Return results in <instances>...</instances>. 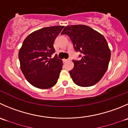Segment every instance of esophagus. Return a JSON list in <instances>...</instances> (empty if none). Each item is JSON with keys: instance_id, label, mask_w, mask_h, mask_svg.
<instances>
[{"instance_id": "1", "label": "esophagus", "mask_w": 128, "mask_h": 128, "mask_svg": "<svg viewBox=\"0 0 128 128\" xmlns=\"http://www.w3.org/2000/svg\"><path fill=\"white\" fill-rule=\"evenodd\" d=\"M64 62H68V61H69V60H70V59H64Z\"/></svg>"}]
</instances>
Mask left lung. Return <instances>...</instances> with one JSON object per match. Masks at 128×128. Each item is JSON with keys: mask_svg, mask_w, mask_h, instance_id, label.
Masks as SVG:
<instances>
[{"mask_svg": "<svg viewBox=\"0 0 128 128\" xmlns=\"http://www.w3.org/2000/svg\"><path fill=\"white\" fill-rule=\"evenodd\" d=\"M61 34L70 38L74 50L80 52V60H73L74 68L69 71L73 82L81 87L98 82L104 75L111 58V50L104 37L85 25L66 26Z\"/></svg>", "mask_w": 128, "mask_h": 128, "instance_id": "obj_1", "label": "left lung"}]
</instances>
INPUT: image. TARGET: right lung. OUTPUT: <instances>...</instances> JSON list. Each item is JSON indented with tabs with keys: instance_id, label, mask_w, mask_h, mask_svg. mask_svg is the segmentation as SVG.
I'll return each instance as SVG.
<instances>
[{
	"instance_id": "1",
	"label": "right lung",
	"mask_w": 128,
	"mask_h": 128,
	"mask_svg": "<svg viewBox=\"0 0 128 128\" xmlns=\"http://www.w3.org/2000/svg\"><path fill=\"white\" fill-rule=\"evenodd\" d=\"M64 26L44 27L34 31L24 40L18 52L22 73L27 81L39 89H48L57 83L62 60L55 52L54 40Z\"/></svg>"
}]
</instances>
